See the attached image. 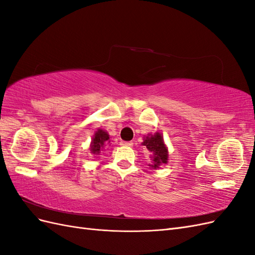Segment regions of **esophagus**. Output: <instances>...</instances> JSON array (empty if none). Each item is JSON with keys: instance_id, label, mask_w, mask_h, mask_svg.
<instances>
[{"instance_id": "esophagus-1", "label": "esophagus", "mask_w": 255, "mask_h": 255, "mask_svg": "<svg viewBox=\"0 0 255 255\" xmlns=\"http://www.w3.org/2000/svg\"><path fill=\"white\" fill-rule=\"evenodd\" d=\"M121 144L122 145H127V146H133V142L132 141H122Z\"/></svg>"}]
</instances>
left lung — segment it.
Returning a JSON list of instances; mask_svg holds the SVG:
<instances>
[{
	"mask_svg": "<svg viewBox=\"0 0 255 255\" xmlns=\"http://www.w3.org/2000/svg\"><path fill=\"white\" fill-rule=\"evenodd\" d=\"M144 145L150 154L151 164H149L151 169H157L163 164H168L169 152L168 148L164 141V137L161 133L156 132L154 134H148L143 136V141L141 142Z\"/></svg>",
	"mask_w": 255,
	"mask_h": 255,
	"instance_id": "left-lung-1",
	"label": "left lung"
}]
</instances>
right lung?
Here are the masks:
<instances>
[{"instance_id": "add662e5", "label": "right lung", "mask_w": 255, "mask_h": 255, "mask_svg": "<svg viewBox=\"0 0 255 255\" xmlns=\"http://www.w3.org/2000/svg\"><path fill=\"white\" fill-rule=\"evenodd\" d=\"M111 144V137L109 133L106 132L105 129L102 128H98V130L95 132L94 137H92L91 142H90V153L96 154V155H99L101 151L105 149L106 145Z\"/></svg>"}]
</instances>
